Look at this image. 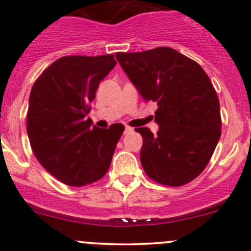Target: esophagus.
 <instances>
[{
    "mask_svg": "<svg viewBox=\"0 0 251 251\" xmlns=\"http://www.w3.org/2000/svg\"><path fill=\"white\" fill-rule=\"evenodd\" d=\"M132 131H133V128L130 127V126H126L125 127V133H130V132H132Z\"/></svg>",
    "mask_w": 251,
    "mask_h": 251,
    "instance_id": "obj_1",
    "label": "esophagus"
}]
</instances>
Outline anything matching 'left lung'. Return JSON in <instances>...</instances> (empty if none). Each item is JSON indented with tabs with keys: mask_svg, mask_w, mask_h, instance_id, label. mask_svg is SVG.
I'll list each match as a JSON object with an SVG mask.
<instances>
[{
	"mask_svg": "<svg viewBox=\"0 0 251 251\" xmlns=\"http://www.w3.org/2000/svg\"><path fill=\"white\" fill-rule=\"evenodd\" d=\"M144 100L158 104L156 135L143 138L141 164L155 182L171 187L193 181L204 170L221 136L216 91L203 68L170 47L115 54Z\"/></svg>",
	"mask_w": 251,
	"mask_h": 251,
	"instance_id": "obj_1",
	"label": "left lung"
}]
</instances>
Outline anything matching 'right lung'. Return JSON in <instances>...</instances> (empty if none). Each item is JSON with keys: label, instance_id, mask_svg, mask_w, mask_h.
Wrapping results in <instances>:
<instances>
[{"label": "right lung", "instance_id": "obj_1", "mask_svg": "<svg viewBox=\"0 0 251 251\" xmlns=\"http://www.w3.org/2000/svg\"><path fill=\"white\" fill-rule=\"evenodd\" d=\"M115 64L113 54L62 57L31 88L26 116L30 146L40 164L68 186L102 178L125 130L123 124L92 127L86 119L100 82Z\"/></svg>", "mask_w": 251, "mask_h": 251}]
</instances>
